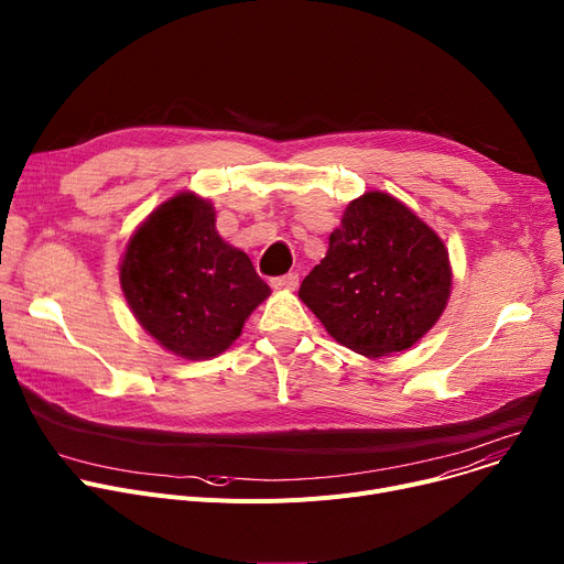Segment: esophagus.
Masks as SVG:
<instances>
[{
  "label": "esophagus",
  "mask_w": 564,
  "mask_h": 564,
  "mask_svg": "<svg viewBox=\"0 0 564 564\" xmlns=\"http://www.w3.org/2000/svg\"><path fill=\"white\" fill-rule=\"evenodd\" d=\"M270 283L276 290H294L299 285V276L294 272H290V274H283V276H274Z\"/></svg>",
  "instance_id": "1"
}]
</instances>
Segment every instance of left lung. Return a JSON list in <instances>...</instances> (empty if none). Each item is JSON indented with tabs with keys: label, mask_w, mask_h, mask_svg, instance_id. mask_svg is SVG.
Here are the masks:
<instances>
[{
	"label": "left lung",
	"mask_w": 564,
	"mask_h": 564,
	"mask_svg": "<svg viewBox=\"0 0 564 564\" xmlns=\"http://www.w3.org/2000/svg\"><path fill=\"white\" fill-rule=\"evenodd\" d=\"M452 268L433 229L386 193L351 202L299 296L337 343L381 358L403 351L442 315Z\"/></svg>",
	"instance_id": "1"
}]
</instances>
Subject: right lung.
I'll return each mask as SVG.
<instances>
[{
	"label": "right lung",
	"instance_id": "1",
	"mask_svg": "<svg viewBox=\"0 0 564 564\" xmlns=\"http://www.w3.org/2000/svg\"><path fill=\"white\" fill-rule=\"evenodd\" d=\"M120 283L135 319L172 354L213 358L270 294L245 251L215 231V210L193 193L165 202L131 238Z\"/></svg>",
	"mask_w": 564,
	"mask_h": 564
}]
</instances>
